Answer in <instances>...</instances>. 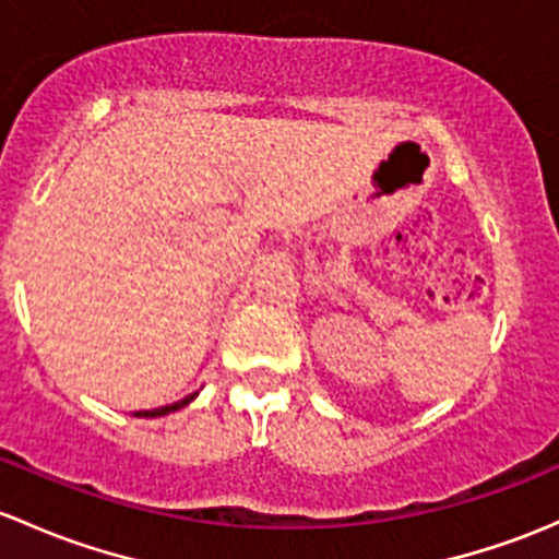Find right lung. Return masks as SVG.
Returning <instances> with one entry per match:
<instances>
[{"label": "right lung", "instance_id": "1", "mask_svg": "<svg viewBox=\"0 0 559 559\" xmlns=\"http://www.w3.org/2000/svg\"><path fill=\"white\" fill-rule=\"evenodd\" d=\"M198 393H190V396H185L181 402H174V404H166V407H157V409H144V413H136V418H160V415H168V413H176V409L187 407V404L195 399Z\"/></svg>", "mask_w": 559, "mask_h": 559}]
</instances>
